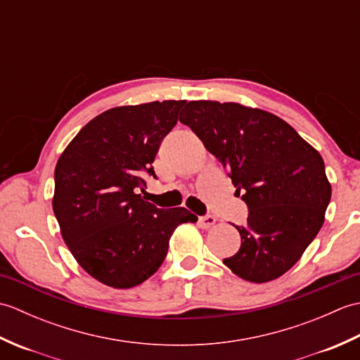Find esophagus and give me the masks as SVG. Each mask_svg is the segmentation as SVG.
<instances>
[{"label":"esophagus","instance_id":"1","mask_svg":"<svg viewBox=\"0 0 360 360\" xmlns=\"http://www.w3.org/2000/svg\"><path fill=\"white\" fill-rule=\"evenodd\" d=\"M198 223H200V226L202 229H210L213 224L217 223V218L213 215H204V217H200V219H198Z\"/></svg>","mask_w":360,"mask_h":360}]
</instances>
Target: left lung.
Instances as JSON below:
<instances>
[{
  "instance_id": "obj_1",
  "label": "left lung",
  "mask_w": 360,
  "mask_h": 360,
  "mask_svg": "<svg viewBox=\"0 0 360 360\" xmlns=\"http://www.w3.org/2000/svg\"><path fill=\"white\" fill-rule=\"evenodd\" d=\"M179 120L227 170L246 202L241 246L223 262L238 277L264 283L292 267L316 238L331 200L319 151L274 114L240 103L188 102Z\"/></svg>"
}]
</instances>
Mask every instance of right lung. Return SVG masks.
<instances>
[{
  "label": "right lung",
  "mask_w": 360,
  "mask_h": 360,
  "mask_svg": "<svg viewBox=\"0 0 360 360\" xmlns=\"http://www.w3.org/2000/svg\"><path fill=\"white\" fill-rule=\"evenodd\" d=\"M186 101L119 106L83 127L60 156L52 209L71 254L111 288L141 285L162 264L168 240L196 215L158 209L139 192Z\"/></svg>",
  "instance_id": "1"
}]
</instances>
